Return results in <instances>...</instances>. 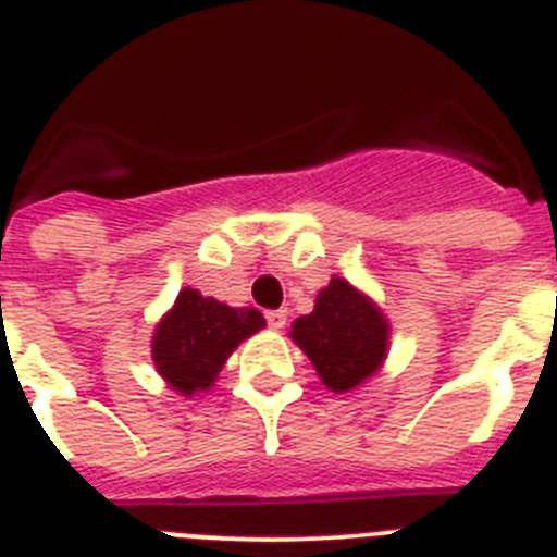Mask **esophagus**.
<instances>
[{
  "label": "esophagus",
  "mask_w": 557,
  "mask_h": 557,
  "mask_svg": "<svg viewBox=\"0 0 557 557\" xmlns=\"http://www.w3.org/2000/svg\"><path fill=\"white\" fill-rule=\"evenodd\" d=\"M264 318H268V326L275 329V332L287 326V312L284 309H270V312H264Z\"/></svg>",
  "instance_id": "1"
}]
</instances>
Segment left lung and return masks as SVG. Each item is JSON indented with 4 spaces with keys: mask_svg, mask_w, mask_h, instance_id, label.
Segmentation results:
<instances>
[{
    "mask_svg": "<svg viewBox=\"0 0 557 557\" xmlns=\"http://www.w3.org/2000/svg\"><path fill=\"white\" fill-rule=\"evenodd\" d=\"M289 337L332 393H351L385 366L391 323L385 312L351 282L332 275L314 309L295 318Z\"/></svg>",
    "mask_w": 557,
    "mask_h": 557,
    "instance_id": "left-lung-1",
    "label": "left lung"
}]
</instances>
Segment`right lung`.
<instances>
[{"mask_svg": "<svg viewBox=\"0 0 557 557\" xmlns=\"http://www.w3.org/2000/svg\"><path fill=\"white\" fill-rule=\"evenodd\" d=\"M264 329L253 307H228L184 287L170 312L152 329V366L178 396L211 391L236 346Z\"/></svg>", "mask_w": 557, "mask_h": 557, "instance_id": "1", "label": "right lung"}]
</instances>
